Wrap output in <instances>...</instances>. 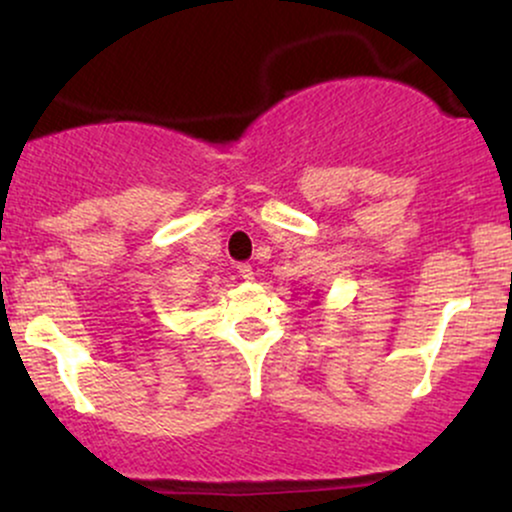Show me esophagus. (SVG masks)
Masks as SVG:
<instances>
[{
	"mask_svg": "<svg viewBox=\"0 0 512 512\" xmlns=\"http://www.w3.org/2000/svg\"><path fill=\"white\" fill-rule=\"evenodd\" d=\"M238 274H240V279H245V281H252V279H255V269H252L250 264H240V267H238Z\"/></svg>",
	"mask_w": 512,
	"mask_h": 512,
	"instance_id": "obj_1",
	"label": "esophagus"
}]
</instances>
